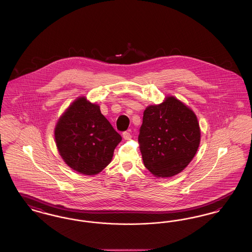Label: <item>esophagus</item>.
I'll return each instance as SVG.
<instances>
[{
  "label": "esophagus",
  "mask_w": 252,
  "mask_h": 252,
  "mask_svg": "<svg viewBox=\"0 0 252 252\" xmlns=\"http://www.w3.org/2000/svg\"><path fill=\"white\" fill-rule=\"evenodd\" d=\"M123 138L125 140H130L131 139V134L127 131L123 132Z\"/></svg>",
  "instance_id": "1"
}]
</instances>
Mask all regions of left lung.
I'll return each mask as SVG.
<instances>
[{
    "label": "left lung",
    "instance_id": "obj_1",
    "mask_svg": "<svg viewBox=\"0 0 252 252\" xmlns=\"http://www.w3.org/2000/svg\"><path fill=\"white\" fill-rule=\"evenodd\" d=\"M144 164L154 176L170 178L180 173L195 155L200 129L195 114L169 96L144 110L138 138Z\"/></svg>",
    "mask_w": 252,
    "mask_h": 252
}]
</instances>
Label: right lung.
<instances>
[{"label": "right lung", "instance_id": "obj_1", "mask_svg": "<svg viewBox=\"0 0 252 252\" xmlns=\"http://www.w3.org/2000/svg\"><path fill=\"white\" fill-rule=\"evenodd\" d=\"M60 156L73 170L96 175L111 161L122 141L96 104L76 99L60 117L55 129Z\"/></svg>", "mask_w": 252, "mask_h": 252}]
</instances>
